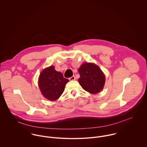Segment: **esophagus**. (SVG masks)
Segmentation results:
<instances>
[{"label": "esophagus", "instance_id": "34e87169", "mask_svg": "<svg viewBox=\"0 0 147 147\" xmlns=\"http://www.w3.org/2000/svg\"><path fill=\"white\" fill-rule=\"evenodd\" d=\"M69 80H71V81H72V80H75V76H71V78H69Z\"/></svg>", "mask_w": 147, "mask_h": 147}]
</instances>
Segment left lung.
I'll use <instances>...</instances> for the list:
<instances>
[{"mask_svg":"<svg viewBox=\"0 0 147 147\" xmlns=\"http://www.w3.org/2000/svg\"><path fill=\"white\" fill-rule=\"evenodd\" d=\"M78 71L80 75L78 79L79 84L85 90L96 94L102 89L105 77L98 66L93 63H83Z\"/></svg>","mask_w":147,"mask_h":147,"instance_id":"1","label":"left lung"}]
</instances>
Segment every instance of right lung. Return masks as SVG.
<instances>
[{
  "label": "right lung",
  "instance_id": "right-lung-1",
  "mask_svg": "<svg viewBox=\"0 0 147 147\" xmlns=\"http://www.w3.org/2000/svg\"><path fill=\"white\" fill-rule=\"evenodd\" d=\"M69 80L63 74L55 71L54 66L45 68L40 74L38 85L43 96L51 101L57 100L63 93L65 85Z\"/></svg>",
  "mask_w": 147,
  "mask_h": 147
}]
</instances>
